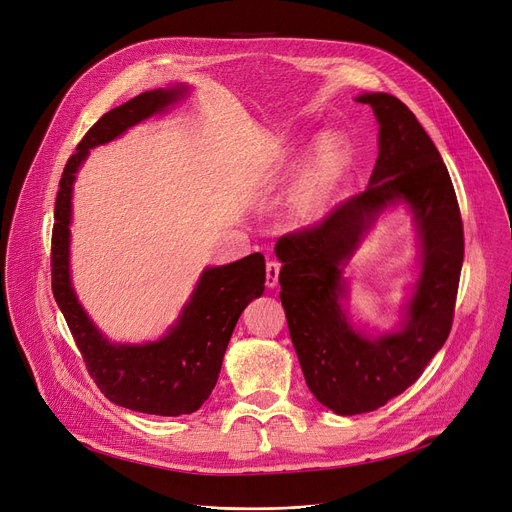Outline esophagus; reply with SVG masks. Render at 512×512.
Listing matches in <instances>:
<instances>
[{
    "instance_id": "34e87169",
    "label": "esophagus",
    "mask_w": 512,
    "mask_h": 512,
    "mask_svg": "<svg viewBox=\"0 0 512 512\" xmlns=\"http://www.w3.org/2000/svg\"><path fill=\"white\" fill-rule=\"evenodd\" d=\"M278 274H280V264L276 260L266 262V287L268 289L278 287Z\"/></svg>"
}]
</instances>
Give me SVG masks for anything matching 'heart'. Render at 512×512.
Listing matches in <instances>:
<instances>
[{
    "instance_id": "b5f03b06",
    "label": "heart",
    "mask_w": 512,
    "mask_h": 512,
    "mask_svg": "<svg viewBox=\"0 0 512 512\" xmlns=\"http://www.w3.org/2000/svg\"><path fill=\"white\" fill-rule=\"evenodd\" d=\"M352 162V150L342 134L327 132L311 148L303 173L297 181L293 207L299 217H315L346 177Z\"/></svg>"
}]
</instances>
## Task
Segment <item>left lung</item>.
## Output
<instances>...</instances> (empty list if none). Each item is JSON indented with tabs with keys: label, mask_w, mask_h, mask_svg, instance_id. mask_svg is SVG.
Listing matches in <instances>:
<instances>
[{
	"label": "left lung",
	"mask_w": 512,
	"mask_h": 512,
	"mask_svg": "<svg viewBox=\"0 0 512 512\" xmlns=\"http://www.w3.org/2000/svg\"><path fill=\"white\" fill-rule=\"evenodd\" d=\"M378 130V158L364 193L321 223L276 242L280 301L301 370L315 399L337 415L384 407L405 392L443 348L464 262L460 207L439 150L394 95L362 93ZM405 204L420 242V276L400 327L374 334L345 309L343 270L377 217Z\"/></svg>",
	"instance_id": "8db88e82"
}]
</instances>
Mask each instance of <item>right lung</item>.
I'll return each instance as SVG.
<instances>
[{"label":"right lung","instance_id":"right-lung-1","mask_svg":"<svg viewBox=\"0 0 512 512\" xmlns=\"http://www.w3.org/2000/svg\"><path fill=\"white\" fill-rule=\"evenodd\" d=\"M187 95L189 85L175 83L144 91L101 116L65 166L56 193L52 227L54 301L67 319L91 378L111 403L160 417L191 415L209 399L242 311L264 293V256L256 252L238 262L207 266L179 319L156 342H109L73 289V185L89 150L120 138L136 124L168 111Z\"/></svg>","mask_w":512,"mask_h":512}]
</instances>
